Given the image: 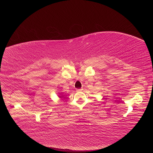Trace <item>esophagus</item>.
Here are the masks:
<instances>
[{"instance_id": "obj_1", "label": "esophagus", "mask_w": 153, "mask_h": 153, "mask_svg": "<svg viewBox=\"0 0 153 153\" xmlns=\"http://www.w3.org/2000/svg\"><path fill=\"white\" fill-rule=\"evenodd\" d=\"M82 90H83L82 88H81V89H76V91H82Z\"/></svg>"}]
</instances>
